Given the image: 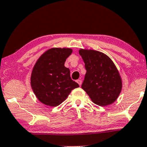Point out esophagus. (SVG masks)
<instances>
[{
	"label": "esophagus",
	"instance_id": "34e87169",
	"mask_svg": "<svg viewBox=\"0 0 147 147\" xmlns=\"http://www.w3.org/2000/svg\"><path fill=\"white\" fill-rule=\"evenodd\" d=\"M76 82H78V84L80 86L81 85V84H82V80H78Z\"/></svg>",
	"mask_w": 147,
	"mask_h": 147
}]
</instances>
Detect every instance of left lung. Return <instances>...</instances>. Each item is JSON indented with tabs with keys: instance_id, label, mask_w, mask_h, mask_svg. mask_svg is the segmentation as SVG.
<instances>
[{
	"instance_id": "8db88e82",
	"label": "left lung",
	"mask_w": 147,
	"mask_h": 147,
	"mask_svg": "<svg viewBox=\"0 0 147 147\" xmlns=\"http://www.w3.org/2000/svg\"><path fill=\"white\" fill-rule=\"evenodd\" d=\"M78 51L87 70L82 89L96 105L104 107L114 102L122 88L121 76L114 63L100 51L86 49Z\"/></svg>"
}]
</instances>
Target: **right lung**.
<instances>
[{
	"label": "right lung",
	"mask_w": 147,
	"mask_h": 147,
	"mask_svg": "<svg viewBox=\"0 0 147 147\" xmlns=\"http://www.w3.org/2000/svg\"><path fill=\"white\" fill-rule=\"evenodd\" d=\"M72 51L70 48H51L45 51L34 65L31 74V87L42 104L58 106L73 89L79 87L71 78L69 69L65 67Z\"/></svg>",
	"instance_id": "obj_1"
}]
</instances>
